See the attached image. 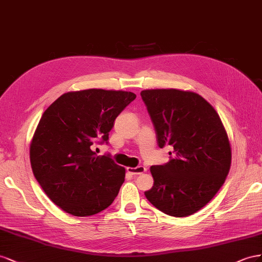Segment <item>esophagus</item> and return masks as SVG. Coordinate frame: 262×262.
Instances as JSON below:
<instances>
[{
  "label": "esophagus",
  "instance_id": "1",
  "mask_svg": "<svg viewBox=\"0 0 262 262\" xmlns=\"http://www.w3.org/2000/svg\"><path fill=\"white\" fill-rule=\"evenodd\" d=\"M146 171V168L144 166H138L136 168H127V172L130 173L132 176H138L144 173Z\"/></svg>",
  "mask_w": 262,
  "mask_h": 262
}]
</instances>
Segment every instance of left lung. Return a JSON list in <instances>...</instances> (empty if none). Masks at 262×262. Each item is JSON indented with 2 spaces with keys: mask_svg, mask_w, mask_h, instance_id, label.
Listing matches in <instances>:
<instances>
[{
  "mask_svg": "<svg viewBox=\"0 0 262 262\" xmlns=\"http://www.w3.org/2000/svg\"><path fill=\"white\" fill-rule=\"evenodd\" d=\"M160 148L173 147L170 160L152 166L147 200L162 213L186 217L219 192L229 172L231 150L217 112L201 95L176 89L140 92Z\"/></svg>",
  "mask_w": 262,
  "mask_h": 262,
  "instance_id": "1",
  "label": "left lung"
}]
</instances>
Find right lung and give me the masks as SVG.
Here are the masks:
<instances>
[{
	"label": "right lung",
	"mask_w": 262,
	"mask_h": 262,
	"mask_svg": "<svg viewBox=\"0 0 262 262\" xmlns=\"http://www.w3.org/2000/svg\"><path fill=\"white\" fill-rule=\"evenodd\" d=\"M136 94L89 89L68 92L43 112L29 149L36 180L54 203L73 216L105 210L125 180V168L94 144L107 143L115 118Z\"/></svg>",
	"instance_id": "right-lung-1"
}]
</instances>
